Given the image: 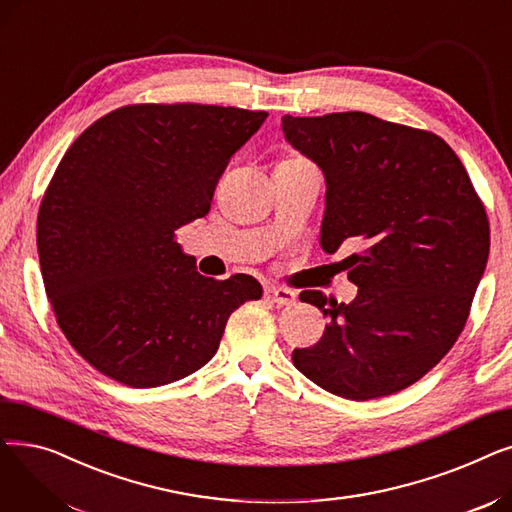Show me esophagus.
Here are the masks:
<instances>
[{
	"instance_id": "esophagus-1",
	"label": "esophagus",
	"mask_w": 512,
	"mask_h": 512,
	"mask_svg": "<svg viewBox=\"0 0 512 512\" xmlns=\"http://www.w3.org/2000/svg\"><path fill=\"white\" fill-rule=\"evenodd\" d=\"M263 294L267 301L272 303H278V305H292L294 301H297V292H292L288 288H280V286H274V284H267L263 288Z\"/></svg>"
}]
</instances>
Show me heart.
Returning <instances> with one entry per match:
<instances>
[{
	"label": "heart",
	"instance_id": "1",
	"mask_svg": "<svg viewBox=\"0 0 512 512\" xmlns=\"http://www.w3.org/2000/svg\"><path fill=\"white\" fill-rule=\"evenodd\" d=\"M292 159H297V157H292Z\"/></svg>",
	"mask_w": 512,
	"mask_h": 512
}]
</instances>
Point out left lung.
Here are the masks:
<instances>
[{
	"label": "left lung",
	"instance_id": "obj_1",
	"mask_svg": "<svg viewBox=\"0 0 512 512\" xmlns=\"http://www.w3.org/2000/svg\"><path fill=\"white\" fill-rule=\"evenodd\" d=\"M284 139L326 178L319 245L342 259L359 292L301 301L330 317L321 340L292 363L336 396L369 400L405 390L459 338L486 272L490 224L469 174L434 132L365 112L282 118Z\"/></svg>",
	"mask_w": 512,
	"mask_h": 512
}]
</instances>
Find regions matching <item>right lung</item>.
<instances>
[{"label":"right lung","mask_w":512,"mask_h":512,"mask_svg":"<svg viewBox=\"0 0 512 512\" xmlns=\"http://www.w3.org/2000/svg\"><path fill=\"white\" fill-rule=\"evenodd\" d=\"M265 112L126 105L91 124L41 201L37 249L47 299L74 351L130 388L201 369L226 321L261 299L247 274L205 278L174 232L209 213L230 157Z\"/></svg>","instance_id":"right-lung-1"}]
</instances>
